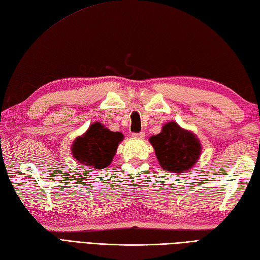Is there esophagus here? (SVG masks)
Returning a JSON list of instances; mask_svg holds the SVG:
<instances>
[{"mask_svg":"<svg viewBox=\"0 0 260 260\" xmlns=\"http://www.w3.org/2000/svg\"><path fill=\"white\" fill-rule=\"evenodd\" d=\"M133 137H135V138H144L145 137V133L144 132L133 133Z\"/></svg>","mask_w":260,"mask_h":260,"instance_id":"obj_1","label":"esophagus"}]
</instances>
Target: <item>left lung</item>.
Returning a JSON list of instances; mask_svg holds the SVG:
<instances>
[{
  "label": "left lung",
  "instance_id": "left-lung-1",
  "mask_svg": "<svg viewBox=\"0 0 260 260\" xmlns=\"http://www.w3.org/2000/svg\"><path fill=\"white\" fill-rule=\"evenodd\" d=\"M160 166L165 171L183 173L194 166L201 155V143L192 133L175 122L162 126L159 134L149 138Z\"/></svg>",
  "mask_w": 260,
  "mask_h": 260
}]
</instances>
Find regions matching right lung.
I'll list each match as a JSON object with an SVG mask.
<instances>
[{
    "instance_id": "obj_1",
    "label": "right lung",
    "mask_w": 260,
    "mask_h": 260,
    "mask_svg": "<svg viewBox=\"0 0 260 260\" xmlns=\"http://www.w3.org/2000/svg\"><path fill=\"white\" fill-rule=\"evenodd\" d=\"M122 140V133L112 132L98 122L90 125L83 136L76 138L72 153L81 164L104 170L112 162Z\"/></svg>"
}]
</instances>
